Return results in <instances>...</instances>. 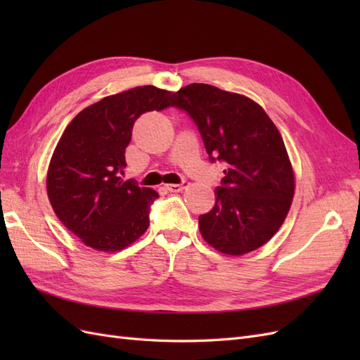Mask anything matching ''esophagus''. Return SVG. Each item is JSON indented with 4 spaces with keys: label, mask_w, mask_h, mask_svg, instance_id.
I'll return each mask as SVG.
<instances>
[{
    "label": "esophagus",
    "mask_w": 360,
    "mask_h": 360,
    "mask_svg": "<svg viewBox=\"0 0 360 360\" xmlns=\"http://www.w3.org/2000/svg\"><path fill=\"white\" fill-rule=\"evenodd\" d=\"M189 186V183L188 181H183L181 184H167V189L169 191V192H181V191H184Z\"/></svg>",
    "instance_id": "34e87169"
}]
</instances>
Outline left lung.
I'll return each mask as SVG.
<instances>
[{
  "mask_svg": "<svg viewBox=\"0 0 360 360\" xmlns=\"http://www.w3.org/2000/svg\"><path fill=\"white\" fill-rule=\"evenodd\" d=\"M169 106L197 123L212 162L228 163L214 207L198 217L204 240L233 257L266 245L284 224L296 186L275 123L249 97L209 84L171 93Z\"/></svg>",
  "mask_w": 360,
  "mask_h": 360,
  "instance_id": "left-lung-1",
  "label": "left lung"
}]
</instances>
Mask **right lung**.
Masks as SVG:
<instances>
[{"mask_svg": "<svg viewBox=\"0 0 360 360\" xmlns=\"http://www.w3.org/2000/svg\"><path fill=\"white\" fill-rule=\"evenodd\" d=\"M171 91L135 86L85 108L64 129L53 150L46 191L53 212L89 248L117 252L150 225L159 193L124 181V151L138 117L169 105Z\"/></svg>", "mask_w": 360, "mask_h": 360, "instance_id": "add662e5", "label": "right lung"}]
</instances>
